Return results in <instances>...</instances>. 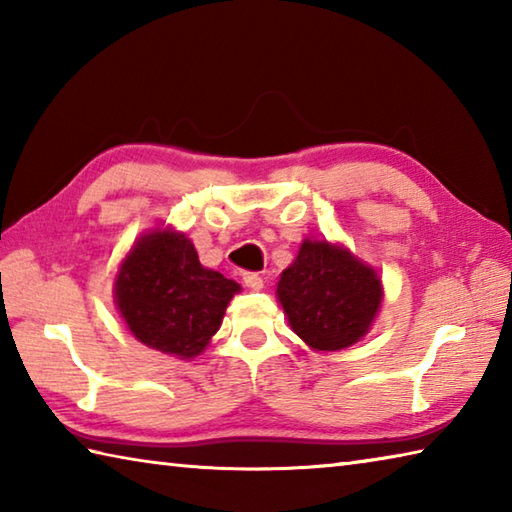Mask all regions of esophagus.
Masks as SVG:
<instances>
[{"mask_svg": "<svg viewBox=\"0 0 512 512\" xmlns=\"http://www.w3.org/2000/svg\"><path fill=\"white\" fill-rule=\"evenodd\" d=\"M244 284L250 290H262L264 288V277L259 273H244Z\"/></svg>", "mask_w": 512, "mask_h": 512, "instance_id": "34e87169", "label": "esophagus"}]
</instances>
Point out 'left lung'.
I'll list each match as a JSON object with an SVG mask.
<instances>
[{"label": "left lung", "mask_w": 512, "mask_h": 512, "mask_svg": "<svg viewBox=\"0 0 512 512\" xmlns=\"http://www.w3.org/2000/svg\"><path fill=\"white\" fill-rule=\"evenodd\" d=\"M288 324L310 348L342 350L362 339L382 304L373 268L328 242H306L277 284Z\"/></svg>", "instance_id": "obj_1"}]
</instances>
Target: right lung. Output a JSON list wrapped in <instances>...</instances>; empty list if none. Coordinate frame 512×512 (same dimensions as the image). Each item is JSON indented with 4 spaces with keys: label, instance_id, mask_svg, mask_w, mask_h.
I'll list each match as a JSON object with an SVG mask.
<instances>
[{
    "label": "right lung",
    "instance_id": "add662e5",
    "mask_svg": "<svg viewBox=\"0 0 512 512\" xmlns=\"http://www.w3.org/2000/svg\"><path fill=\"white\" fill-rule=\"evenodd\" d=\"M239 284L199 264L186 235H146L124 259L115 282L117 308L139 342L175 357L206 348Z\"/></svg>",
    "mask_w": 512,
    "mask_h": 512
}]
</instances>
